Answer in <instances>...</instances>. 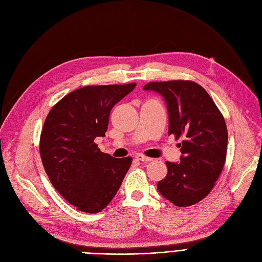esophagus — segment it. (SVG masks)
<instances>
[{
    "instance_id": "34e87169",
    "label": "esophagus",
    "mask_w": 262,
    "mask_h": 262,
    "mask_svg": "<svg viewBox=\"0 0 262 262\" xmlns=\"http://www.w3.org/2000/svg\"><path fill=\"white\" fill-rule=\"evenodd\" d=\"M136 160H139V161H142V162H150V161H152L154 159L152 158H148V157H146V156H144V155H141V154H139V155H136Z\"/></svg>"
}]
</instances>
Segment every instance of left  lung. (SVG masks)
<instances>
[{
	"instance_id": "8db88e82",
	"label": "left lung",
	"mask_w": 262,
	"mask_h": 262,
	"mask_svg": "<svg viewBox=\"0 0 262 262\" xmlns=\"http://www.w3.org/2000/svg\"><path fill=\"white\" fill-rule=\"evenodd\" d=\"M144 91L157 92L164 98L168 135L182 139L178 144L180 162H166L167 175L158 182V191L177 207L195 205L213 189L225 164V119L209 94L193 81L150 82Z\"/></svg>"
}]
</instances>
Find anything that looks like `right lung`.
I'll list each match as a JSON object with an SVG mask.
<instances>
[{"instance_id":"right-lung-1","label":"right lung","mask_w":262,"mask_h":262,"mask_svg":"<svg viewBox=\"0 0 262 262\" xmlns=\"http://www.w3.org/2000/svg\"><path fill=\"white\" fill-rule=\"evenodd\" d=\"M136 83L84 86L51 108L41 130L39 152L54 189L78 210L102 211L116 195L132 158L101 152L95 139L105 136L111 110Z\"/></svg>"}]
</instances>
